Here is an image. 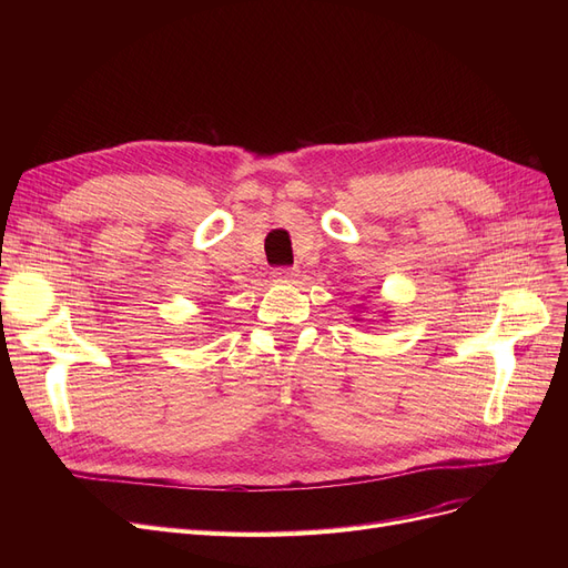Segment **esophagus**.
Listing matches in <instances>:
<instances>
[{"label":"esophagus","mask_w":568,"mask_h":568,"mask_svg":"<svg viewBox=\"0 0 568 568\" xmlns=\"http://www.w3.org/2000/svg\"><path fill=\"white\" fill-rule=\"evenodd\" d=\"M272 276H274L276 281H292V278L296 276V268H294V266H274Z\"/></svg>","instance_id":"34e87169"}]
</instances>
